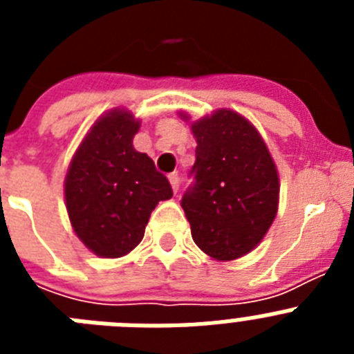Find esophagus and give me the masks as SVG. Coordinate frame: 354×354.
<instances>
[{"mask_svg": "<svg viewBox=\"0 0 354 354\" xmlns=\"http://www.w3.org/2000/svg\"><path fill=\"white\" fill-rule=\"evenodd\" d=\"M168 180H170V184H171V189L177 193V189H179V180H180L179 171H171V174L168 175Z\"/></svg>", "mask_w": 354, "mask_h": 354, "instance_id": "1", "label": "esophagus"}]
</instances>
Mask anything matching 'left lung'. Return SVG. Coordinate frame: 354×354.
Returning <instances> with one entry per match:
<instances>
[{
	"label": "left lung",
	"instance_id": "left-lung-1",
	"mask_svg": "<svg viewBox=\"0 0 354 354\" xmlns=\"http://www.w3.org/2000/svg\"><path fill=\"white\" fill-rule=\"evenodd\" d=\"M192 133L195 183L180 205L195 245L214 261H234L261 243L277 216V165L259 131L232 109L193 122Z\"/></svg>",
	"mask_w": 354,
	"mask_h": 354
}]
</instances>
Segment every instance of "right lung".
<instances>
[{
	"label": "right lung",
	"instance_id": "1",
	"mask_svg": "<svg viewBox=\"0 0 354 354\" xmlns=\"http://www.w3.org/2000/svg\"><path fill=\"white\" fill-rule=\"evenodd\" d=\"M140 120L127 109L102 115L84 136L65 177L68 220L83 245L117 259L140 245L150 212L171 198L168 179L133 147Z\"/></svg>",
	"mask_w": 354,
	"mask_h": 354
}]
</instances>
